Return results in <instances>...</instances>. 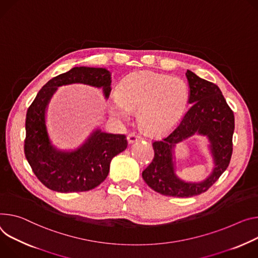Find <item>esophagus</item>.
Instances as JSON below:
<instances>
[{
    "label": "esophagus",
    "mask_w": 258,
    "mask_h": 258,
    "mask_svg": "<svg viewBox=\"0 0 258 258\" xmlns=\"http://www.w3.org/2000/svg\"><path fill=\"white\" fill-rule=\"evenodd\" d=\"M139 140H141V136H139L138 134H135V133H132L127 136V142L128 144H133L137 141H139Z\"/></svg>",
    "instance_id": "esophagus-1"
}]
</instances>
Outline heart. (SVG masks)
Returning a JSON list of instances; mask_svg holds the SVG:
<instances>
[{
	"label": "heart",
	"mask_w": 258,
	"mask_h": 258,
	"mask_svg": "<svg viewBox=\"0 0 258 258\" xmlns=\"http://www.w3.org/2000/svg\"><path fill=\"white\" fill-rule=\"evenodd\" d=\"M189 102V90L179 77L140 72L125 77L118 86V97L109 105L112 115L127 118L138 110V120L149 133H161L179 122Z\"/></svg>",
	"instance_id": "obj_1"
}]
</instances>
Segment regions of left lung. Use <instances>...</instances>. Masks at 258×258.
Here are the masks:
<instances>
[{
  "instance_id": "left-lung-1",
  "label": "left lung",
  "mask_w": 258,
  "mask_h": 258,
  "mask_svg": "<svg viewBox=\"0 0 258 258\" xmlns=\"http://www.w3.org/2000/svg\"><path fill=\"white\" fill-rule=\"evenodd\" d=\"M190 109L171 133L155 140L154 158L142 177L154 191L169 197L190 198L207 191L227 169L232 154L235 116L219 87L187 70ZM198 133L209 140L215 168L202 182H186L175 174L174 147L183 139Z\"/></svg>"
}]
</instances>
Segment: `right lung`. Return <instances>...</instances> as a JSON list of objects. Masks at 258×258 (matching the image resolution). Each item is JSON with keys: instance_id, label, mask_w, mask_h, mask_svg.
Wrapping results in <instances>:
<instances>
[{"instance_id": "right-lung-1", "label": "right lung", "mask_w": 258, "mask_h": 258, "mask_svg": "<svg viewBox=\"0 0 258 258\" xmlns=\"http://www.w3.org/2000/svg\"><path fill=\"white\" fill-rule=\"evenodd\" d=\"M82 83L111 92V73L105 68L75 67L46 83L29 107L26 118L25 154L37 178L47 188L68 194L93 189L108 176L114 156L124 151V135L93 131L77 149L63 151L52 145L46 127V109L57 87Z\"/></svg>"}]
</instances>
